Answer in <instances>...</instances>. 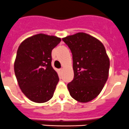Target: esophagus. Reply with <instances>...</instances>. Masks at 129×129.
<instances>
[{
	"instance_id": "34e87169",
	"label": "esophagus",
	"mask_w": 129,
	"mask_h": 129,
	"mask_svg": "<svg viewBox=\"0 0 129 129\" xmlns=\"http://www.w3.org/2000/svg\"><path fill=\"white\" fill-rule=\"evenodd\" d=\"M59 72H62V68H60V69H59Z\"/></svg>"
}]
</instances>
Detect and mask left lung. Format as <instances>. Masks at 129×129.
Segmentation results:
<instances>
[{
  "instance_id": "left-lung-1",
  "label": "left lung",
  "mask_w": 129,
  "mask_h": 129,
  "mask_svg": "<svg viewBox=\"0 0 129 129\" xmlns=\"http://www.w3.org/2000/svg\"><path fill=\"white\" fill-rule=\"evenodd\" d=\"M72 53L74 76L67 85L73 98L81 103L100 94L109 77L110 61L103 44L85 33L62 39Z\"/></svg>"
}]
</instances>
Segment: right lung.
Listing matches in <instances>:
<instances>
[{"mask_svg": "<svg viewBox=\"0 0 129 129\" xmlns=\"http://www.w3.org/2000/svg\"><path fill=\"white\" fill-rule=\"evenodd\" d=\"M61 38L43 34L26 39L20 44L14 71L23 94L35 103H44L53 95L59 79L52 67V51Z\"/></svg>", "mask_w": 129, "mask_h": 129, "instance_id": "obj_1", "label": "right lung"}]
</instances>
